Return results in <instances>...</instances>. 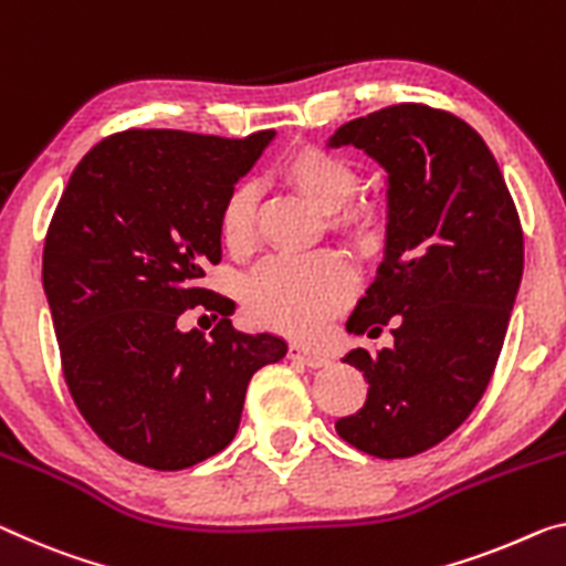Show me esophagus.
Returning a JSON list of instances; mask_svg holds the SVG:
<instances>
[{
  "label": "esophagus",
  "mask_w": 566,
  "mask_h": 566,
  "mask_svg": "<svg viewBox=\"0 0 566 566\" xmlns=\"http://www.w3.org/2000/svg\"><path fill=\"white\" fill-rule=\"evenodd\" d=\"M289 359H293V361H298V364H306V367H324V364L328 361L326 359V354H321V352H313V349H306V346H301V344H291L289 346Z\"/></svg>",
  "instance_id": "1"
}]
</instances>
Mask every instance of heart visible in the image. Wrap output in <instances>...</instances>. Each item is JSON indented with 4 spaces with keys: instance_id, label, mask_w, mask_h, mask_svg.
Returning a JSON list of instances; mask_svg holds the SVG:
<instances>
[{
    "instance_id": "heart-1",
    "label": "heart",
    "mask_w": 566,
    "mask_h": 566,
    "mask_svg": "<svg viewBox=\"0 0 566 566\" xmlns=\"http://www.w3.org/2000/svg\"><path fill=\"white\" fill-rule=\"evenodd\" d=\"M308 205L328 214V228L342 238L369 245L381 230V212L369 202L352 199L361 174L344 156L303 146L277 167ZM220 234L234 255L248 253L255 240V189L232 187L220 207ZM354 289L352 273L328 253L308 258H273L242 285V306L255 326L293 336H313L346 306Z\"/></svg>"
}]
</instances>
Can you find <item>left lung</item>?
I'll list each match as a JSON object with an SVG mask.
<instances>
[{
    "mask_svg": "<svg viewBox=\"0 0 566 566\" xmlns=\"http://www.w3.org/2000/svg\"><path fill=\"white\" fill-rule=\"evenodd\" d=\"M328 146H356L387 171L385 260L346 328L395 336L392 349L344 356L369 392L336 432L374 458H410L455 432L489 387L524 232L489 146L453 113L399 103L336 128Z\"/></svg>",
    "mask_w": 566,
    "mask_h": 566,
    "instance_id": "8db88e82",
    "label": "left lung"
}]
</instances>
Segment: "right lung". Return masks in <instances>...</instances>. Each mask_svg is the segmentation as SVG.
I'll list each match as a JSON object with an SVG mask.
<instances>
[{"label": "right lung", "mask_w": 566, "mask_h": 566, "mask_svg": "<svg viewBox=\"0 0 566 566\" xmlns=\"http://www.w3.org/2000/svg\"><path fill=\"white\" fill-rule=\"evenodd\" d=\"M275 138L132 128L95 144L52 214L42 285L67 389L132 463L181 471L228 448L248 381L289 346L232 328V301L199 285L222 258L220 207ZM205 307L210 337L176 326Z\"/></svg>", "instance_id": "1"}]
</instances>
